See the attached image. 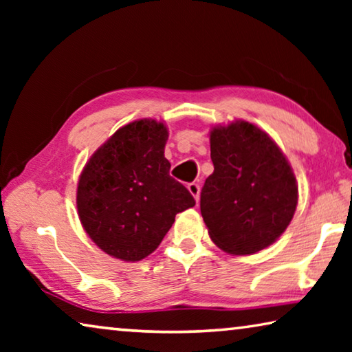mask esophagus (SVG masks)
Wrapping results in <instances>:
<instances>
[{
	"label": "esophagus",
	"instance_id": "1",
	"mask_svg": "<svg viewBox=\"0 0 352 352\" xmlns=\"http://www.w3.org/2000/svg\"><path fill=\"white\" fill-rule=\"evenodd\" d=\"M188 189H189L190 195H192V197L199 201V195H200V186H199V183H189V184H188Z\"/></svg>",
	"mask_w": 352,
	"mask_h": 352
}]
</instances>
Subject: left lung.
<instances>
[{"instance_id":"left-lung-1","label":"left lung","mask_w":352,"mask_h":352,"mask_svg":"<svg viewBox=\"0 0 352 352\" xmlns=\"http://www.w3.org/2000/svg\"><path fill=\"white\" fill-rule=\"evenodd\" d=\"M214 172L200 194L211 241L230 254L272 245L294 217L298 186L290 164L269 135L247 121L210 133Z\"/></svg>"}]
</instances>
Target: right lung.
<instances>
[{"label":"right lung","instance_id":"obj_1","mask_svg":"<svg viewBox=\"0 0 352 352\" xmlns=\"http://www.w3.org/2000/svg\"><path fill=\"white\" fill-rule=\"evenodd\" d=\"M168 129L140 119L116 130L83 168L77 212L87 234L113 258L135 262L157 250L175 216L195 205L169 175Z\"/></svg>","mask_w":352,"mask_h":352}]
</instances>
